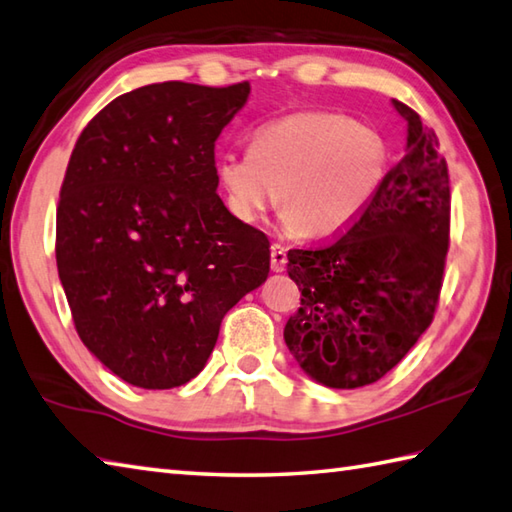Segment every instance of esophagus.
I'll list each match as a JSON object with an SVG mask.
<instances>
[{
  "instance_id": "obj_1",
  "label": "esophagus",
  "mask_w": 512,
  "mask_h": 512,
  "mask_svg": "<svg viewBox=\"0 0 512 512\" xmlns=\"http://www.w3.org/2000/svg\"><path fill=\"white\" fill-rule=\"evenodd\" d=\"M286 262H288L286 248L279 246V244L270 246V268H273L275 273H284V270H286Z\"/></svg>"
}]
</instances>
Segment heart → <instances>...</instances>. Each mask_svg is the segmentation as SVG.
Here are the masks:
<instances>
[{
  "label": "heart",
  "instance_id": "1",
  "mask_svg": "<svg viewBox=\"0 0 512 512\" xmlns=\"http://www.w3.org/2000/svg\"><path fill=\"white\" fill-rule=\"evenodd\" d=\"M386 170L379 130L342 113L299 110L259 126L248 153L219 157L215 177L239 222H262L279 202L288 233L328 239L355 224Z\"/></svg>",
  "mask_w": 512,
  "mask_h": 512
}]
</instances>
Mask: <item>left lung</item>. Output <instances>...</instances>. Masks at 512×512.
Listing matches in <instances>:
<instances>
[{
    "label": "left lung",
    "mask_w": 512,
    "mask_h": 512,
    "mask_svg": "<svg viewBox=\"0 0 512 512\" xmlns=\"http://www.w3.org/2000/svg\"><path fill=\"white\" fill-rule=\"evenodd\" d=\"M406 155L355 224L328 242L288 250L302 308L284 339L297 364L328 388H359L395 368L430 326L450 244V179L439 139L413 108Z\"/></svg>",
    "instance_id": "1"
}]
</instances>
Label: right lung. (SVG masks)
Masks as SVG:
<instances>
[{
    "label": "right lung",
    "instance_id": "right-lung-1",
    "mask_svg": "<svg viewBox=\"0 0 512 512\" xmlns=\"http://www.w3.org/2000/svg\"><path fill=\"white\" fill-rule=\"evenodd\" d=\"M248 82L148 84L90 119L57 204L59 279L84 346L124 382H190L266 282L270 242L217 195L215 142Z\"/></svg>",
    "mask_w": 512,
    "mask_h": 512
}]
</instances>
